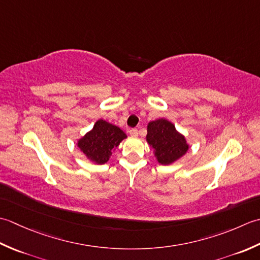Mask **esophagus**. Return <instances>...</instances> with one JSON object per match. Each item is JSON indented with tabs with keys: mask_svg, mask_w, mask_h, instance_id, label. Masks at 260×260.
<instances>
[{
	"mask_svg": "<svg viewBox=\"0 0 260 260\" xmlns=\"http://www.w3.org/2000/svg\"><path fill=\"white\" fill-rule=\"evenodd\" d=\"M129 134H130L131 137H137L138 134H139V131H138V129H131L129 131Z\"/></svg>",
	"mask_w": 260,
	"mask_h": 260,
	"instance_id": "34e87169",
	"label": "esophagus"
}]
</instances>
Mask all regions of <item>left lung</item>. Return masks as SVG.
Segmentation results:
<instances>
[{
    "mask_svg": "<svg viewBox=\"0 0 260 260\" xmlns=\"http://www.w3.org/2000/svg\"><path fill=\"white\" fill-rule=\"evenodd\" d=\"M146 140L160 165H172L189 149L186 138L165 118L150 121L147 125Z\"/></svg>",
    "mask_w": 260,
    "mask_h": 260,
    "instance_id": "1",
    "label": "left lung"
}]
</instances>
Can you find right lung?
Segmentation results:
<instances>
[{"label": "right lung", "mask_w": 260, "mask_h": 260, "mask_svg": "<svg viewBox=\"0 0 260 260\" xmlns=\"http://www.w3.org/2000/svg\"><path fill=\"white\" fill-rule=\"evenodd\" d=\"M125 138L126 135L119 126L99 119L91 130L79 138L76 145L86 159L94 165H103Z\"/></svg>", "instance_id": "1"}]
</instances>
